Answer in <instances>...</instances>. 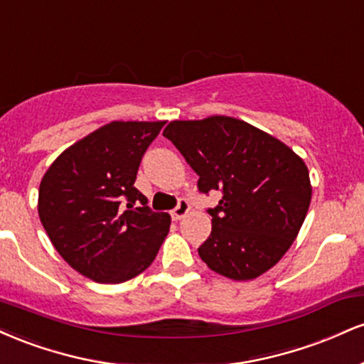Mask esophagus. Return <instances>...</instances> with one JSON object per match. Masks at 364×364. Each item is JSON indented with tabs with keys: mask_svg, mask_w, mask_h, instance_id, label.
I'll return each mask as SVG.
<instances>
[{
	"mask_svg": "<svg viewBox=\"0 0 364 364\" xmlns=\"http://www.w3.org/2000/svg\"><path fill=\"white\" fill-rule=\"evenodd\" d=\"M190 208H191L190 202H188V200H185V198H181L178 202V205L174 207L173 210H171V217H173V220H181L183 217H185L188 212H190Z\"/></svg>",
	"mask_w": 364,
	"mask_h": 364,
	"instance_id": "34e87169",
	"label": "esophagus"
}]
</instances>
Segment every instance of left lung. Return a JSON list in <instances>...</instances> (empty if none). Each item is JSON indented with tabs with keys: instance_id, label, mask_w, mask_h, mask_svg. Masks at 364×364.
Instances as JSON below:
<instances>
[{
	"instance_id": "obj_1",
	"label": "left lung",
	"mask_w": 364,
	"mask_h": 364,
	"mask_svg": "<svg viewBox=\"0 0 364 364\" xmlns=\"http://www.w3.org/2000/svg\"><path fill=\"white\" fill-rule=\"evenodd\" d=\"M164 136L198 174V191L223 193L208 208L212 232L198 255L214 272L250 281L291 248L311 200L303 159L269 133L229 116L171 121Z\"/></svg>"
}]
</instances>
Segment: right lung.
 <instances>
[{
  "label": "right lung",
  "mask_w": 364,
  "mask_h": 364,
  "mask_svg": "<svg viewBox=\"0 0 364 364\" xmlns=\"http://www.w3.org/2000/svg\"><path fill=\"white\" fill-rule=\"evenodd\" d=\"M164 121H112L68 147L39 186L41 223L56 252L95 282L119 284L154 262L171 217L152 212L135 179Z\"/></svg>",
  "instance_id": "add662e5"
}]
</instances>
